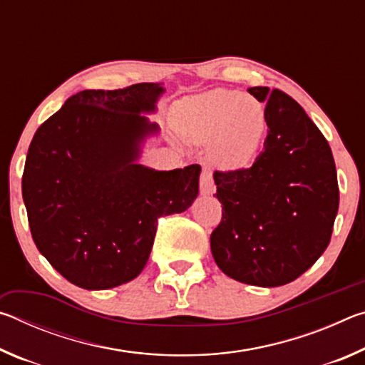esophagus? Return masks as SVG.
Masks as SVG:
<instances>
[{
	"label": "esophagus",
	"instance_id": "obj_1",
	"mask_svg": "<svg viewBox=\"0 0 365 365\" xmlns=\"http://www.w3.org/2000/svg\"><path fill=\"white\" fill-rule=\"evenodd\" d=\"M200 187H201V193L202 195H212L215 190V185L212 180V174L209 170H202L201 172V178H200Z\"/></svg>",
	"mask_w": 365,
	"mask_h": 365
}]
</instances>
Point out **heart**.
Masks as SVG:
<instances>
[{"mask_svg": "<svg viewBox=\"0 0 365 365\" xmlns=\"http://www.w3.org/2000/svg\"><path fill=\"white\" fill-rule=\"evenodd\" d=\"M172 123L190 143H209V159L225 170L248 168L267 128L256 98L224 88L183 98L172 108Z\"/></svg>", "mask_w": 365, "mask_h": 365, "instance_id": "heart-1", "label": "heart"}]
</instances>
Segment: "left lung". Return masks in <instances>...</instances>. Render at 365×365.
<instances>
[{
	"mask_svg": "<svg viewBox=\"0 0 365 365\" xmlns=\"http://www.w3.org/2000/svg\"><path fill=\"white\" fill-rule=\"evenodd\" d=\"M248 91L265 103L267 138L250 169L214 172L224 207L211 251L233 280L282 287L312 267L330 243L336 168L325 137L292 96L267 86Z\"/></svg>",
	"mask_w": 365,
	"mask_h": 365,
	"instance_id": "1",
	"label": "left lung"
}]
</instances>
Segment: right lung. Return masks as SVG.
I'll use <instances>...</instances> for the list:
<instances>
[{
    "instance_id": "right-lung-1",
    "label": "right lung",
    "mask_w": 365,
    "mask_h": 365,
    "mask_svg": "<svg viewBox=\"0 0 365 365\" xmlns=\"http://www.w3.org/2000/svg\"><path fill=\"white\" fill-rule=\"evenodd\" d=\"M163 83L83 90L43 122L29 146L22 197L36 248L66 280L108 289L145 269L158 219L180 214L200 193L201 168L140 164L159 133Z\"/></svg>"
}]
</instances>
